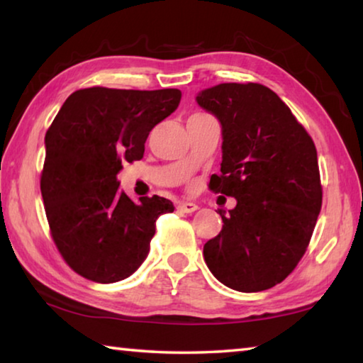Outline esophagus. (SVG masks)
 <instances>
[{
	"instance_id": "1",
	"label": "esophagus",
	"mask_w": 363,
	"mask_h": 363,
	"mask_svg": "<svg viewBox=\"0 0 363 363\" xmlns=\"http://www.w3.org/2000/svg\"><path fill=\"white\" fill-rule=\"evenodd\" d=\"M177 210L182 211V213H194L199 210V205L192 203V201H182V203L177 205Z\"/></svg>"
}]
</instances>
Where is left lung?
<instances>
[{
	"label": "left lung",
	"mask_w": 363,
	"mask_h": 363,
	"mask_svg": "<svg viewBox=\"0 0 363 363\" xmlns=\"http://www.w3.org/2000/svg\"><path fill=\"white\" fill-rule=\"evenodd\" d=\"M196 102L223 126L213 192L237 199L203 256L220 284L256 293L284 281L309 247L322 208L314 140L286 104L259 83H223Z\"/></svg>",
	"instance_id": "8db88e82"
}]
</instances>
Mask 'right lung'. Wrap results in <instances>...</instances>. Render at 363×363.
Segmentation results:
<instances>
[{"label": "right lung", "mask_w": 363, "mask_h": 363, "mask_svg": "<svg viewBox=\"0 0 363 363\" xmlns=\"http://www.w3.org/2000/svg\"><path fill=\"white\" fill-rule=\"evenodd\" d=\"M179 89L93 86L67 97L45 138L41 195L64 261L82 277L113 284L145 261L157 219L173 213L163 196L120 190L121 163L144 157L150 131L174 112Z\"/></svg>", "instance_id": "1"}]
</instances>
